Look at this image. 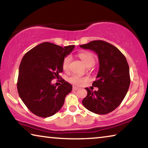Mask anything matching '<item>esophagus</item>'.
I'll list each match as a JSON object with an SVG mask.
<instances>
[{
    "label": "esophagus",
    "instance_id": "1",
    "mask_svg": "<svg viewBox=\"0 0 148 148\" xmlns=\"http://www.w3.org/2000/svg\"><path fill=\"white\" fill-rule=\"evenodd\" d=\"M79 88L77 87H76V86H73V87H72V89L74 90V91H76V90L78 89Z\"/></svg>",
    "mask_w": 148,
    "mask_h": 148
}]
</instances>
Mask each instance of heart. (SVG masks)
<instances>
[{"mask_svg":"<svg viewBox=\"0 0 148 148\" xmlns=\"http://www.w3.org/2000/svg\"><path fill=\"white\" fill-rule=\"evenodd\" d=\"M78 57L81 59L83 62L87 66H93L95 63V58L93 55L89 51H82L78 53ZM71 61V57L67 56L64 57L62 62V68L64 71H68L69 69L70 62ZM68 82L73 85L76 86H82L85 83L88 81L89 78L87 77L80 76L77 74H72L71 76L68 77Z\"/></svg>","mask_w":148,"mask_h":148,"instance_id":"1","label":"heart"}]
</instances>
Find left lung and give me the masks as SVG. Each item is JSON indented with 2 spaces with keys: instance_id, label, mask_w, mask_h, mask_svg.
Returning <instances> with one entry per match:
<instances>
[{
  "instance_id": "obj_1",
  "label": "left lung",
  "mask_w": 148,
  "mask_h": 148,
  "mask_svg": "<svg viewBox=\"0 0 148 148\" xmlns=\"http://www.w3.org/2000/svg\"><path fill=\"white\" fill-rule=\"evenodd\" d=\"M80 47L95 51L100 66L97 79L92 84L98 91L85 88L87 95L82 104L95 114H108L119 106L128 91L131 82L128 62L116 46L103 40H93Z\"/></svg>"
}]
</instances>
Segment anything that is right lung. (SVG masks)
Segmentation results:
<instances>
[{"label": "right lung", "instance_id": "add662e5", "mask_svg": "<svg viewBox=\"0 0 148 148\" xmlns=\"http://www.w3.org/2000/svg\"><path fill=\"white\" fill-rule=\"evenodd\" d=\"M74 47V45L62 47L43 42L27 52L22 59L17 91L27 108L36 116L47 117L56 114L71 92L72 85L61 77L62 84L58 88L51 84V80L60 76L63 71L62 60Z\"/></svg>", "mask_w": 148, "mask_h": 148}]
</instances>
